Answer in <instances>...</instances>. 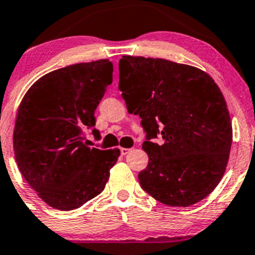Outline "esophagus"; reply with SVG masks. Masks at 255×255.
Returning a JSON list of instances; mask_svg holds the SVG:
<instances>
[{
	"label": "esophagus",
	"mask_w": 255,
	"mask_h": 255,
	"mask_svg": "<svg viewBox=\"0 0 255 255\" xmlns=\"http://www.w3.org/2000/svg\"><path fill=\"white\" fill-rule=\"evenodd\" d=\"M120 150H121V155L122 156L127 155V153L130 151V149H126V147H121V149H120Z\"/></svg>",
	"instance_id": "esophagus-1"
}]
</instances>
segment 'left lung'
<instances>
[{
  "label": "left lung",
  "mask_w": 255,
  "mask_h": 255,
  "mask_svg": "<svg viewBox=\"0 0 255 255\" xmlns=\"http://www.w3.org/2000/svg\"><path fill=\"white\" fill-rule=\"evenodd\" d=\"M119 88L128 113L139 115L149 155L139 183L161 203L200 202L222 180L232 142L224 96L201 69L161 58L123 55ZM161 135L164 141L153 139Z\"/></svg>",
  "instance_id": "obj_1"
}]
</instances>
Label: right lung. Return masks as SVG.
Wrapping results in <instances>:
<instances>
[{
	"label": "right lung",
	"instance_id": "1",
	"mask_svg": "<svg viewBox=\"0 0 255 255\" xmlns=\"http://www.w3.org/2000/svg\"><path fill=\"white\" fill-rule=\"evenodd\" d=\"M113 71L109 59L54 70L38 78L19 105L13 133L16 164L53 208L72 211L99 195L121 153L83 142ZM93 134L99 136L97 129Z\"/></svg>",
	"mask_w": 255,
	"mask_h": 255
}]
</instances>
